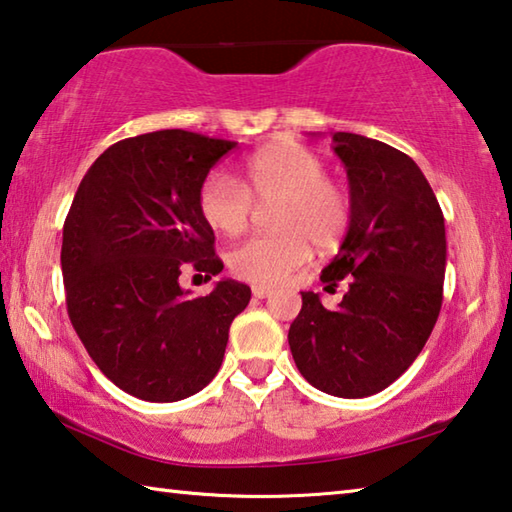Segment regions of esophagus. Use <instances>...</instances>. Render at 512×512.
<instances>
[{
	"label": "esophagus",
	"instance_id": "obj_1",
	"mask_svg": "<svg viewBox=\"0 0 512 512\" xmlns=\"http://www.w3.org/2000/svg\"><path fill=\"white\" fill-rule=\"evenodd\" d=\"M251 294H254L256 299H267L272 294V290L263 288V285H254V288H251Z\"/></svg>",
	"mask_w": 512,
	"mask_h": 512
}]
</instances>
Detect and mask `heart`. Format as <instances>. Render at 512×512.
Listing matches in <instances>:
<instances>
[{"label":"heart","instance_id":"b5f03b06","mask_svg":"<svg viewBox=\"0 0 512 512\" xmlns=\"http://www.w3.org/2000/svg\"><path fill=\"white\" fill-rule=\"evenodd\" d=\"M326 164L299 141H274L242 166V184L224 170H211L197 191V211L215 233L238 236L247 229L251 200L270 206L274 231L254 236L227 254L233 276L276 285L288 279L312 256L342 245L351 227L353 204L346 188L324 175Z\"/></svg>","mask_w":512,"mask_h":512}]
</instances>
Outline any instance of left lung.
<instances>
[{"mask_svg": "<svg viewBox=\"0 0 512 512\" xmlns=\"http://www.w3.org/2000/svg\"><path fill=\"white\" fill-rule=\"evenodd\" d=\"M333 150L346 168L353 215L321 281L337 288L346 279L348 290L335 310L301 292L288 342L312 387L366 398L396 382L432 335L443 303L445 220L405 152L353 132H335Z\"/></svg>", "mask_w": 512, "mask_h": 512, "instance_id": "obj_1", "label": "left lung"}]
</instances>
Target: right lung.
Returning <instances> with one entry per match:
<instances>
[{
    "mask_svg": "<svg viewBox=\"0 0 512 512\" xmlns=\"http://www.w3.org/2000/svg\"><path fill=\"white\" fill-rule=\"evenodd\" d=\"M233 148L186 130L139 134L107 148L76 191L60 254L67 312L105 378L134 398L175 402L202 391L251 299L231 279L197 299L179 285L186 265L209 279L224 267L197 191Z\"/></svg>",
    "mask_w": 512,
    "mask_h": 512,
    "instance_id": "add662e5",
    "label": "right lung"
}]
</instances>
